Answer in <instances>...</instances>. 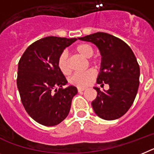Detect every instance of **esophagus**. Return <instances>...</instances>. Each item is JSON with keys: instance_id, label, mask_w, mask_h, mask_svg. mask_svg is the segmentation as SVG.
I'll return each instance as SVG.
<instances>
[{"instance_id": "1", "label": "esophagus", "mask_w": 154, "mask_h": 154, "mask_svg": "<svg viewBox=\"0 0 154 154\" xmlns=\"http://www.w3.org/2000/svg\"><path fill=\"white\" fill-rule=\"evenodd\" d=\"M85 90V88H77V91H78V92H82V91H84Z\"/></svg>"}]
</instances>
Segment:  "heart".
<instances>
[{"instance_id": "b5f03b06", "label": "heart", "mask_w": 154, "mask_h": 154, "mask_svg": "<svg viewBox=\"0 0 154 154\" xmlns=\"http://www.w3.org/2000/svg\"><path fill=\"white\" fill-rule=\"evenodd\" d=\"M76 51L83 55L85 58H91L95 52L94 48L88 43L79 44L76 47ZM58 67L61 73L64 75H69L71 73V68L69 66L68 55L66 52L62 53L58 59ZM95 77V73L93 69L76 73L70 77L69 82L71 85H75L78 88H85L91 83V81Z\"/></svg>"}]
</instances>
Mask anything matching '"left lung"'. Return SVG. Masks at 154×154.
I'll use <instances>...</instances> for the list:
<instances>
[{
  "mask_svg": "<svg viewBox=\"0 0 154 154\" xmlns=\"http://www.w3.org/2000/svg\"><path fill=\"white\" fill-rule=\"evenodd\" d=\"M95 45L102 55L101 68L97 84L109 85V90L99 88L93 109L100 118L112 121L127 113L136 96L139 85V63L131 48L122 40L103 32L78 38Z\"/></svg>",
  "mask_w": 154,
  "mask_h": 154,
  "instance_id": "left-lung-1",
  "label": "left lung"
}]
</instances>
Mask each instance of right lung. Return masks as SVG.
<instances>
[{
	"label": "right lung",
	"mask_w": 154,
	"mask_h": 154,
	"mask_svg": "<svg viewBox=\"0 0 154 154\" xmlns=\"http://www.w3.org/2000/svg\"><path fill=\"white\" fill-rule=\"evenodd\" d=\"M77 40L41 38L29 45L19 60L17 87L22 103L27 113L41 125L55 126L69 114L77 89L74 86L63 88L67 81L58 67V59Z\"/></svg>",
	"instance_id": "1"
}]
</instances>
